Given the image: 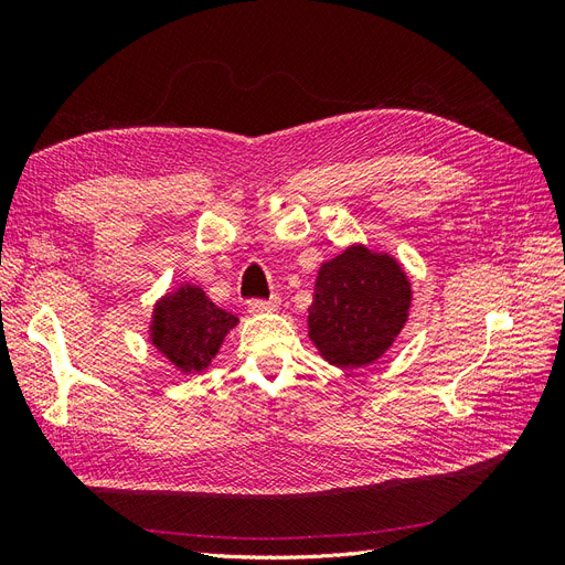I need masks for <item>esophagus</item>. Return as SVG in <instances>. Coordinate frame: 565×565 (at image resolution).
I'll return each instance as SVG.
<instances>
[{"label": "esophagus", "instance_id": "1", "mask_svg": "<svg viewBox=\"0 0 565 565\" xmlns=\"http://www.w3.org/2000/svg\"><path fill=\"white\" fill-rule=\"evenodd\" d=\"M280 309V299L278 297H270V299H249L247 301V311L252 316H259V313H273Z\"/></svg>", "mask_w": 565, "mask_h": 565}]
</instances>
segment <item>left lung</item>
Returning <instances> with one entry per match:
<instances>
[{
  "instance_id": "left-lung-1",
  "label": "left lung",
  "mask_w": 565,
  "mask_h": 565,
  "mask_svg": "<svg viewBox=\"0 0 565 565\" xmlns=\"http://www.w3.org/2000/svg\"><path fill=\"white\" fill-rule=\"evenodd\" d=\"M413 282L396 256L353 243L322 262L309 309V339L334 367L377 363L403 332Z\"/></svg>"
}]
</instances>
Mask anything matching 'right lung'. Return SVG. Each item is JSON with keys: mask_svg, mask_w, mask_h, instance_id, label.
I'll return each mask as SVG.
<instances>
[{"mask_svg": "<svg viewBox=\"0 0 565 565\" xmlns=\"http://www.w3.org/2000/svg\"><path fill=\"white\" fill-rule=\"evenodd\" d=\"M237 322V316L216 306L200 285L181 282L152 303L148 341L174 370L198 374L212 365Z\"/></svg>", "mask_w": 565, "mask_h": 565, "instance_id": "right-lung-1", "label": "right lung"}]
</instances>
